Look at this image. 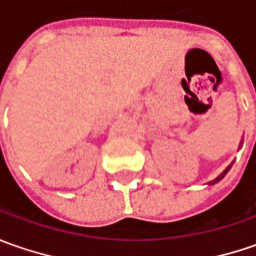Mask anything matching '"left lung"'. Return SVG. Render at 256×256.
<instances>
[{
  "instance_id": "1",
  "label": "left lung",
  "mask_w": 256,
  "mask_h": 256,
  "mask_svg": "<svg viewBox=\"0 0 256 256\" xmlns=\"http://www.w3.org/2000/svg\"><path fill=\"white\" fill-rule=\"evenodd\" d=\"M232 164H234V162H232ZM232 164H231V165H228V166H226V168H225V171L221 172V174H220V175H218V176H216V178H215V180H214V181L210 182V185H214V184H216V182H220V181H221L222 178H224V176H225V175H226V174H228V171H230V170H231Z\"/></svg>"
}]
</instances>
